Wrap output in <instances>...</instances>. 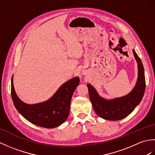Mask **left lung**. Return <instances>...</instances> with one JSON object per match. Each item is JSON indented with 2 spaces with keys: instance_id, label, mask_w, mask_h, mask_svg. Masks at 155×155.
Listing matches in <instances>:
<instances>
[{
  "instance_id": "obj_1",
  "label": "left lung",
  "mask_w": 155,
  "mask_h": 155,
  "mask_svg": "<svg viewBox=\"0 0 155 155\" xmlns=\"http://www.w3.org/2000/svg\"><path fill=\"white\" fill-rule=\"evenodd\" d=\"M134 57L138 64V77L135 86L124 96L107 99L100 96L91 84H87L88 94L93 109L98 116L106 120H118L127 117L140 103L145 91V77L142 62L134 49Z\"/></svg>"
}]
</instances>
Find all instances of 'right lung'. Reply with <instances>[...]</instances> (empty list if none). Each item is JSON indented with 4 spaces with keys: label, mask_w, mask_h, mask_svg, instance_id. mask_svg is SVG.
Here are the masks:
<instances>
[{
    "label": "right lung",
    "mask_w": 155,
    "mask_h": 155,
    "mask_svg": "<svg viewBox=\"0 0 155 155\" xmlns=\"http://www.w3.org/2000/svg\"><path fill=\"white\" fill-rule=\"evenodd\" d=\"M79 82V77H73L62 84L47 101L31 104L25 103L17 96L13 84L12 76L11 96L13 103L18 113L31 123L47 128L57 127L68 117L72 94Z\"/></svg>",
    "instance_id": "obj_1"
}]
</instances>
